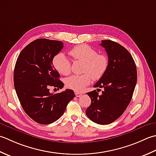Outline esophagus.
<instances>
[{
  "instance_id": "1",
  "label": "esophagus",
  "mask_w": 156,
  "mask_h": 156,
  "mask_svg": "<svg viewBox=\"0 0 156 156\" xmlns=\"http://www.w3.org/2000/svg\"><path fill=\"white\" fill-rule=\"evenodd\" d=\"M82 95V94L79 93V92H75V96L77 97H80Z\"/></svg>"
}]
</instances>
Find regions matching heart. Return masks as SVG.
Returning a JSON list of instances; mask_svg holds the SVG:
<instances>
[{
    "mask_svg": "<svg viewBox=\"0 0 156 156\" xmlns=\"http://www.w3.org/2000/svg\"><path fill=\"white\" fill-rule=\"evenodd\" d=\"M69 54L75 60L83 62L82 75H74L66 79L65 85L75 91H81L90 85L92 78L98 80L103 77L108 67L109 60L104 54L87 44H80L73 48ZM54 67L60 74L67 75L71 72V61L63 53H58L52 59Z\"/></svg>",
    "mask_w": 156,
    "mask_h": 156,
    "instance_id": "obj_1",
    "label": "heart"
}]
</instances>
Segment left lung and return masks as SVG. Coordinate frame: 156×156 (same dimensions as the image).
I'll list each match as a JSON object with an SVG mask.
<instances>
[{"label": "left lung", "instance_id": "left-lung-1", "mask_svg": "<svg viewBox=\"0 0 156 156\" xmlns=\"http://www.w3.org/2000/svg\"><path fill=\"white\" fill-rule=\"evenodd\" d=\"M100 45L106 50L109 65L106 73L94 87L104 90L101 95L98 90L87 93L91 103L85 113L93 122L108 125L118 119L129 106L137 73L134 60L125 47L110 40H101Z\"/></svg>", "mask_w": 156, "mask_h": 156}]
</instances>
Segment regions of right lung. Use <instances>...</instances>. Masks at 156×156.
Returning <instances> with one entry per match:
<instances>
[{
    "label": "right lung",
    "instance_id": "obj_1",
    "mask_svg": "<svg viewBox=\"0 0 156 156\" xmlns=\"http://www.w3.org/2000/svg\"><path fill=\"white\" fill-rule=\"evenodd\" d=\"M60 41L37 39L19 55L14 69V86L22 108L30 118L42 125L58 120L75 97L72 90L50 93V87L62 89L64 83L54 67L52 59L62 49Z\"/></svg>",
    "mask_w": 156,
    "mask_h": 156
}]
</instances>
